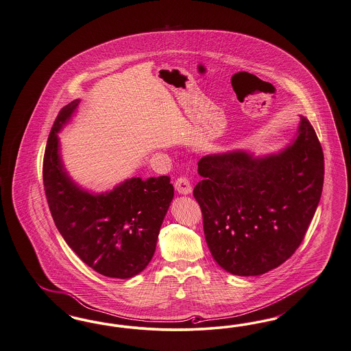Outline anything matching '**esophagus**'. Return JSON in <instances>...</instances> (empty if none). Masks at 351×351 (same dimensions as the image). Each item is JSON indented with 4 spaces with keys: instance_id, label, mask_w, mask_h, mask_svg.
Segmentation results:
<instances>
[{
    "instance_id": "obj_1",
    "label": "esophagus",
    "mask_w": 351,
    "mask_h": 351,
    "mask_svg": "<svg viewBox=\"0 0 351 351\" xmlns=\"http://www.w3.org/2000/svg\"><path fill=\"white\" fill-rule=\"evenodd\" d=\"M175 188L180 195H191L192 193V184L188 178H179L175 182Z\"/></svg>"
}]
</instances>
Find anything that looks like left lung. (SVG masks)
<instances>
[{
    "label": "left lung",
    "mask_w": 351,
    "mask_h": 351,
    "mask_svg": "<svg viewBox=\"0 0 351 351\" xmlns=\"http://www.w3.org/2000/svg\"><path fill=\"white\" fill-rule=\"evenodd\" d=\"M198 173L204 180L193 196L211 256L231 274L260 276L283 264L304 239L323 192V149L300 116L294 138L280 152L206 155Z\"/></svg>",
    "instance_id": "obj_1"
}]
</instances>
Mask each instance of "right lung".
<instances>
[{
    "label": "right lung",
    "mask_w": 351,
    "mask_h": 351,
    "mask_svg": "<svg viewBox=\"0 0 351 351\" xmlns=\"http://www.w3.org/2000/svg\"><path fill=\"white\" fill-rule=\"evenodd\" d=\"M80 101L75 99L60 111L48 137L43 162L48 206L58 232L86 265L101 276L128 280L154 256L173 186L169 176L132 178L112 191L94 193L74 182L62 163L57 134Z\"/></svg>",
    "instance_id": "right-lung-1"
}]
</instances>
